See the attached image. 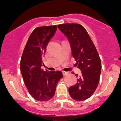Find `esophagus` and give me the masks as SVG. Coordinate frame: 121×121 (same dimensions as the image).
<instances>
[{
  "label": "esophagus",
  "instance_id": "esophagus-1",
  "mask_svg": "<svg viewBox=\"0 0 121 121\" xmlns=\"http://www.w3.org/2000/svg\"><path fill=\"white\" fill-rule=\"evenodd\" d=\"M67 74H68V72H66V71H62L63 76H66Z\"/></svg>",
  "mask_w": 121,
  "mask_h": 121
}]
</instances>
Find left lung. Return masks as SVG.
Wrapping results in <instances>:
<instances>
[{"instance_id": "obj_1", "label": "left lung", "mask_w": 121, "mask_h": 121, "mask_svg": "<svg viewBox=\"0 0 121 121\" xmlns=\"http://www.w3.org/2000/svg\"><path fill=\"white\" fill-rule=\"evenodd\" d=\"M59 30L70 42L72 55L82 74L68 91L71 98L82 101L93 94L99 82L101 63L99 54L86 30L78 23L58 25ZM78 76V74H76Z\"/></svg>"}]
</instances>
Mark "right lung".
Here are the masks:
<instances>
[{
  "label": "right lung",
  "mask_w": 121,
  "mask_h": 121,
  "mask_svg": "<svg viewBox=\"0 0 121 121\" xmlns=\"http://www.w3.org/2000/svg\"><path fill=\"white\" fill-rule=\"evenodd\" d=\"M57 30L56 25L35 29L27 41L21 60V71L28 92L35 99L47 101L54 96L61 71H43L42 57Z\"/></svg>",
  "instance_id": "1"
}]
</instances>
